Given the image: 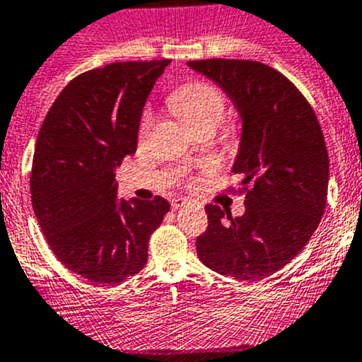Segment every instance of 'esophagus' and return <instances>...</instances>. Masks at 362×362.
Masks as SVG:
<instances>
[{
	"instance_id": "1",
	"label": "esophagus",
	"mask_w": 362,
	"mask_h": 362,
	"mask_svg": "<svg viewBox=\"0 0 362 362\" xmlns=\"http://www.w3.org/2000/svg\"><path fill=\"white\" fill-rule=\"evenodd\" d=\"M187 204H188L187 199H172V209H179Z\"/></svg>"
}]
</instances>
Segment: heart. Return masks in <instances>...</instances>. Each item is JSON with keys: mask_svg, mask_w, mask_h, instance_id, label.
<instances>
[{"mask_svg": "<svg viewBox=\"0 0 362 362\" xmlns=\"http://www.w3.org/2000/svg\"><path fill=\"white\" fill-rule=\"evenodd\" d=\"M170 106L185 124H188L192 129H199L202 126H216L223 119L226 95L213 85L192 81L172 92ZM149 124L151 115L146 113L140 124V135H146Z\"/></svg>", "mask_w": 362, "mask_h": 362, "instance_id": "1", "label": "heart"}]
</instances>
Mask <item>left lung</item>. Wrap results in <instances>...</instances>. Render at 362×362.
<instances>
[{
  "instance_id": "left-lung-1",
  "label": "left lung",
  "mask_w": 362,
  "mask_h": 362,
  "mask_svg": "<svg viewBox=\"0 0 362 362\" xmlns=\"http://www.w3.org/2000/svg\"><path fill=\"white\" fill-rule=\"evenodd\" d=\"M215 81L242 117L233 172L245 213L206 206L208 229L197 256L222 275L259 281L286 267L305 247L327 204L329 154L316 113L286 76L252 60L188 62Z\"/></svg>"
}]
</instances>
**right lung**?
Here are the masks:
<instances>
[{"label": "right lung", "mask_w": 362, "mask_h": 362, "mask_svg": "<svg viewBox=\"0 0 362 362\" xmlns=\"http://www.w3.org/2000/svg\"><path fill=\"white\" fill-rule=\"evenodd\" d=\"M170 60L115 62L71 81L47 112L33 154L32 204L46 242L71 272L117 284L147 263L170 204L117 199L115 168L136 151L140 117Z\"/></svg>", "instance_id": "right-lung-1"}]
</instances>
